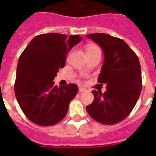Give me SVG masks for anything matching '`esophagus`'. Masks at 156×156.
Masks as SVG:
<instances>
[{"instance_id": "esophagus-1", "label": "esophagus", "mask_w": 156, "mask_h": 156, "mask_svg": "<svg viewBox=\"0 0 156 156\" xmlns=\"http://www.w3.org/2000/svg\"><path fill=\"white\" fill-rule=\"evenodd\" d=\"M87 89H85V88L83 87H80L79 88V91L80 92H83V91H86Z\"/></svg>"}]
</instances>
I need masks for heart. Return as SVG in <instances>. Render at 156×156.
Here are the masks:
<instances>
[{
	"label": "heart",
	"mask_w": 156,
	"mask_h": 156,
	"mask_svg": "<svg viewBox=\"0 0 156 156\" xmlns=\"http://www.w3.org/2000/svg\"><path fill=\"white\" fill-rule=\"evenodd\" d=\"M90 48H98V47H96V46H90V48H88V49H90Z\"/></svg>",
	"instance_id": "heart-1"
}]
</instances>
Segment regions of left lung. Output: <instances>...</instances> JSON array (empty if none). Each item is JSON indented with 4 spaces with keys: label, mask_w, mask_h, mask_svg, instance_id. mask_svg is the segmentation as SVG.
Listing matches in <instances>:
<instances>
[{
    "label": "left lung",
    "mask_w": 156,
    "mask_h": 156,
    "mask_svg": "<svg viewBox=\"0 0 156 156\" xmlns=\"http://www.w3.org/2000/svg\"><path fill=\"white\" fill-rule=\"evenodd\" d=\"M101 48L104 62L98 80L106 90H92L94 98L87 106L92 119L102 124L121 122L129 115L140 94L141 69L137 55L126 42L106 34L87 35Z\"/></svg>",
    "instance_id": "8db88e82"
}]
</instances>
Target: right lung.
I'll return each instance as SVG.
<instances>
[{"instance_id":"add662e5","label":"right lung","mask_w":156,"mask_h":156,"mask_svg":"<svg viewBox=\"0 0 156 156\" xmlns=\"http://www.w3.org/2000/svg\"><path fill=\"white\" fill-rule=\"evenodd\" d=\"M81 40L78 35L41 34L34 37L21 54L15 94L22 111L31 122L52 126L66 115L78 86L69 83L58 87L53 80L58 69L65 66L67 53Z\"/></svg>"}]
</instances>
